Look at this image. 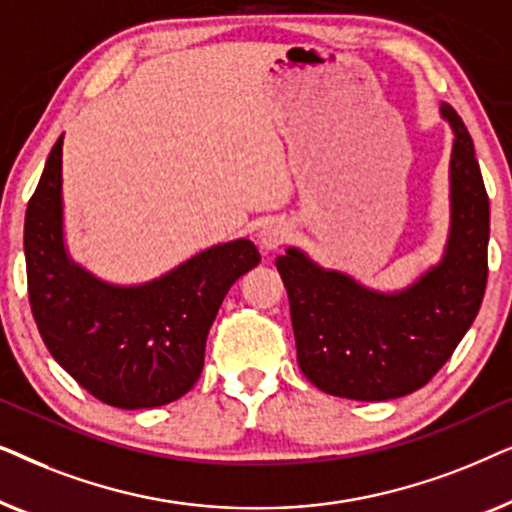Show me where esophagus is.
<instances>
[{"label": "esophagus", "mask_w": 512, "mask_h": 512, "mask_svg": "<svg viewBox=\"0 0 512 512\" xmlns=\"http://www.w3.org/2000/svg\"><path fill=\"white\" fill-rule=\"evenodd\" d=\"M289 226L282 221H270L268 226H263L261 235H258V240H261V247L265 251H275L282 247V244L289 240Z\"/></svg>", "instance_id": "obj_1"}]
</instances>
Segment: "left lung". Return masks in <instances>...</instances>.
Segmentation results:
<instances>
[{
    "label": "left lung",
    "mask_w": 512,
    "mask_h": 512,
    "mask_svg": "<svg viewBox=\"0 0 512 512\" xmlns=\"http://www.w3.org/2000/svg\"><path fill=\"white\" fill-rule=\"evenodd\" d=\"M452 230L443 263L394 296L321 270L298 249L275 265L289 293L298 366L321 391L389 401L422 389L478 317L487 286L489 198L473 139L450 104Z\"/></svg>",
    "instance_id": "1"
}]
</instances>
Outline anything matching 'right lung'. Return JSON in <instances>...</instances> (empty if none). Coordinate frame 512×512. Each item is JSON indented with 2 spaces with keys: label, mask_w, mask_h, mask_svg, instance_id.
<instances>
[{
  "label": "right lung",
  "mask_w": 512,
  "mask_h": 512,
  "mask_svg": "<svg viewBox=\"0 0 512 512\" xmlns=\"http://www.w3.org/2000/svg\"><path fill=\"white\" fill-rule=\"evenodd\" d=\"M62 137L25 212L27 296L53 359L97 401L156 408L198 382L207 333L230 286L256 268L249 240L219 244L144 286L97 282L62 244Z\"/></svg>",
  "instance_id": "right-lung-1"
}]
</instances>
